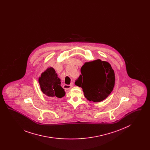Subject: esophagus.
Listing matches in <instances>:
<instances>
[{"mask_svg": "<svg viewBox=\"0 0 150 150\" xmlns=\"http://www.w3.org/2000/svg\"><path fill=\"white\" fill-rule=\"evenodd\" d=\"M73 86H74V84L72 83L70 85L64 84V88L65 90H69V89H70Z\"/></svg>", "mask_w": 150, "mask_h": 150, "instance_id": "1", "label": "esophagus"}]
</instances>
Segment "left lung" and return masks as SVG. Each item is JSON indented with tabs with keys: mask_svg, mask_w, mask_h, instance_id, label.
Instances as JSON below:
<instances>
[{
	"mask_svg": "<svg viewBox=\"0 0 150 150\" xmlns=\"http://www.w3.org/2000/svg\"><path fill=\"white\" fill-rule=\"evenodd\" d=\"M76 86L81 87L89 101L100 102L105 100L113 91L115 81L114 70L107 61L100 59L86 62L81 68Z\"/></svg>",
	"mask_w": 150,
	"mask_h": 150,
	"instance_id": "obj_1",
	"label": "left lung"
}]
</instances>
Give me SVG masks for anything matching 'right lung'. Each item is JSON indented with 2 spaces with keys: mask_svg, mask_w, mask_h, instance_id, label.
<instances>
[{
  "mask_svg": "<svg viewBox=\"0 0 150 150\" xmlns=\"http://www.w3.org/2000/svg\"><path fill=\"white\" fill-rule=\"evenodd\" d=\"M38 82L42 92L45 96L59 98L64 97L65 92L61 86V79L52 67H48L41 74Z\"/></svg>",
  "mask_w": 150,
  "mask_h": 150,
  "instance_id": "right-lung-1",
  "label": "right lung"
}]
</instances>
